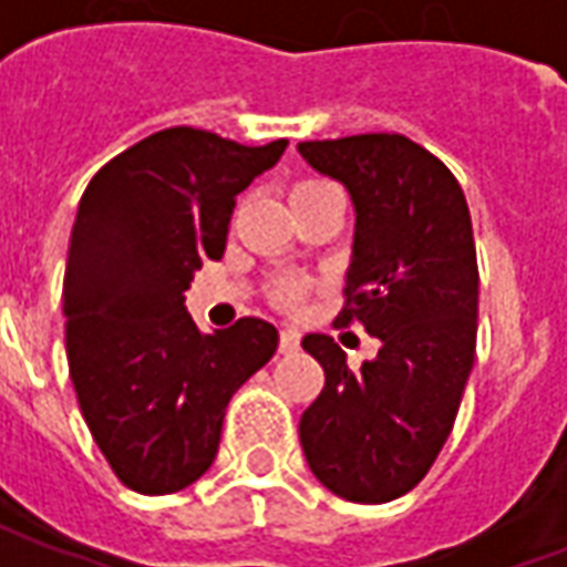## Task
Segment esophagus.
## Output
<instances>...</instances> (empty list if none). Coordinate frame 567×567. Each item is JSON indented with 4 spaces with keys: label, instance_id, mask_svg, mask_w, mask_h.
I'll use <instances>...</instances> for the list:
<instances>
[{
    "label": "esophagus",
    "instance_id": "34e87169",
    "mask_svg": "<svg viewBox=\"0 0 567 567\" xmlns=\"http://www.w3.org/2000/svg\"><path fill=\"white\" fill-rule=\"evenodd\" d=\"M297 346H300V333L297 331L279 333V352H282V355H291V352H297Z\"/></svg>",
    "mask_w": 567,
    "mask_h": 567
}]
</instances>
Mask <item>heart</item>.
Returning a JSON list of instances; mask_svg holds the SVG:
<instances>
[{
  "label": "heart",
  "instance_id": "obj_1",
  "mask_svg": "<svg viewBox=\"0 0 567 567\" xmlns=\"http://www.w3.org/2000/svg\"><path fill=\"white\" fill-rule=\"evenodd\" d=\"M319 187H328V185H321V182H297V185L291 187V197H297V194H309V190H319ZM276 300L285 303V307H295L297 300H300V288H295V285H282V288H276Z\"/></svg>",
  "mask_w": 567,
  "mask_h": 567
}]
</instances>
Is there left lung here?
I'll list each match as a JSON object with an SVG mask.
<instances>
[{
    "label": "left lung",
    "instance_id": "obj_1",
    "mask_svg": "<svg viewBox=\"0 0 567 567\" xmlns=\"http://www.w3.org/2000/svg\"><path fill=\"white\" fill-rule=\"evenodd\" d=\"M297 151L352 197L355 239L337 321H361L380 340L377 358L352 370L333 337H303L324 389L300 416V446L333 495L385 504L434 464L474 368L471 212L455 175L398 133L300 142Z\"/></svg>",
    "mask_w": 567,
    "mask_h": 567
}]
</instances>
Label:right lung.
I'll return each instance as SVG.
<instances>
[{
  "label": "right lung",
  "instance_id": "1",
  "mask_svg": "<svg viewBox=\"0 0 567 567\" xmlns=\"http://www.w3.org/2000/svg\"><path fill=\"white\" fill-rule=\"evenodd\" d=\"M288 148L169 127L93 175L69 236L63 312L81 416L117 480L169 495L218 455L224 410L279 346L270 321L203 333L185 291L218 260L236 194Z\"/></svg>",
  "mask_w": 567,
  "mask_h": 567
}]
</instances>
